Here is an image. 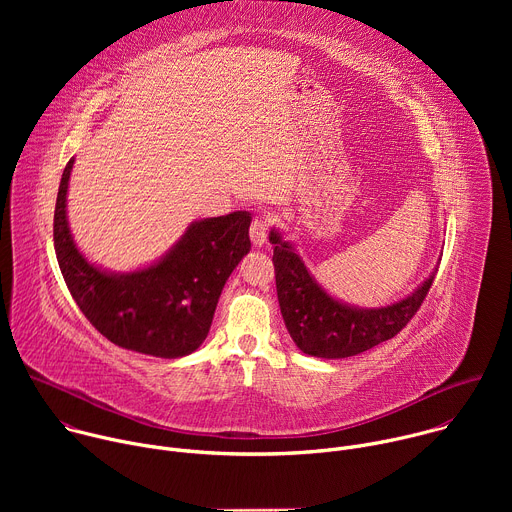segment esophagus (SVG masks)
I'll return each instance as SVG.
<instances>
[{"label":"esophagus","mask_w":512,"mask_h":512,"mask_svg":"<svg viewBox=\"0 0 512 512\" xmlns=\"http://www.w3.org/2000/svg\"><path fill=\"white\" fill-rule=\"evenodd\" d=\"M251 243L255 247H263L267 243V237H269V221L267 218H255V221L251 223Z\"/></svg>","instance_id":"esophagus-1"}]
</instances>
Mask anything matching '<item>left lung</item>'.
<instances>
[{
	"instance_id": "1",
	"label": "left lung",
	"mask_w": 512,
	"mask_h": 512,
	"mask_svg": "<svg viewBox=\"0 0 512 512\" xmlns=\"http://www.w3.org/2000/svg\"><path fill=\"white\" fill-rule=\"evenodd\" d=\"M281 316L296 346L318 358H346L399 334L421 308L437 269L413 291L385 308H354L334 300L308 271L296 247L269 233Z\"/></svg>"
}]
</instances>
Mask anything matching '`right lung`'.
I'll return each instance as SVG.
<instances>
[{"mask_svg":"<svg viewBox=\"0 0 512 512\" xmlns=\"http://www.w3.org/2000/svg\"><path fill=\"white\" fill-rule=\"evenodd\" d=\"M72 164L75 158L62 172L54 208V251L70 296L121 348L160 358L194 352L208 336L229 275L251 249V214L237 210L196 221L154 265L111 273L89 263L72 241L66 218Z\"/></svg>","mask_w":512,"mask_h":512,"instance_id":"obj_1","label":"right lung"}]
</instances>
